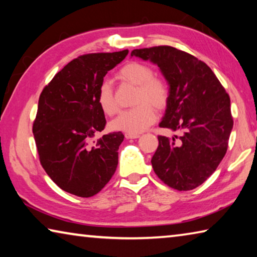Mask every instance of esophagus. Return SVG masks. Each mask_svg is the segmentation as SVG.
<instances>
[{"label":"esophagus","instance_id":"esophagus-1","mask_svg":"<svg viewBox=\"0 0 257 257\" xmlns=\"http://www.w3.org/2000/svg\"><path fill=\"white\" fill-rule=\"evenodd\" d=\"M124 136H125V138H128V139H135V138H138L139 136H141V135H139V134L125 133V134H124Z\"/></svg>","mask_w":257,"mask_h":257}]
</instances>
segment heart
<instances>
[{
  "label": "heart",
  "mask_w": 257,
  "mask_h": 257,
  "mask_svg": "<svg viewBox=\"0 0 257 257\" xmlns=\"http://www.w3.org/2000/svg\"><path fill=\"white\" fill-rule=\"evenodd\" d=\"M119 78L136 85V106L121 112L111 122V127L121 132L138 134L154 122L156 108H163L169 101V86L167 81L160 77H154V71L150 66L139 62H129L121 68ZM97 103L106 115H114L119 111L111 85L103 82L98 89Z\"/></svg>",
  "instance_id": "heart-1"
}]
</instances>
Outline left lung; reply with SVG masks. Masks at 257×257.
<instances>
[{"mask_svg":"<svg viewBox=\"0 0 257 257\" xmlns=\"http://www.w3.org/2000/svg\"><path fill=\"white\" fill-rule=\"evenodd\" d=\"M132 56L158 64L170 87L160 127L181 133L158 137L153 170L173 189L196 188L227 153L233 125L229 95L211 68L187 52L162 45L134 50Z\"/></svg>","mask_w":257,"mask_h":257,"instance_id":"left-lung-1","label":"left lung"}]
</instances>
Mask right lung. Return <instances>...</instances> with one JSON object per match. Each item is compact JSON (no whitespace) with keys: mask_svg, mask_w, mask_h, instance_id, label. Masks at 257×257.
Returning a JSON list of instances; mask_svg holds the SVG:
<instances>
[{"mask_svg":"<svg viewBox=\"0 0 257 257\" xmlns=\"http://www.w3.org/2000/svg\"><path fill=\"white\" fill-rule=\"evenodd\" d=\"M127 54L128 50L78 56L56 73L38 99L33 133L41 164L67 193L92 197L116 170L123 134L93 138L106 124L97 103L103 78Z\"/></svg>","mask_w":257,"mask_h":257,"instance_id":"right-lung-1","label":"right lung"}]
</instances>
